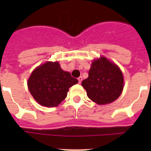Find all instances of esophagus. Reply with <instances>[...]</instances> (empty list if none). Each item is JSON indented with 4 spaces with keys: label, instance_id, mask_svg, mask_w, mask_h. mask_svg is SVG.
I'll use <instances>...</instances> for the list:
<instances>
[{
    "label": "esophagus",
    "instance_id": "obj_1",
    "mask_svg": "<svg viewBox=\"0 0 151 151\" xmlns=\"http://www.w3.org/2000/svg\"><path fill=\"white\" fill-rule=\"evenodd\" d=\"M78 83L81 84V82H82V77L80 76L79 78H78Z\"/></svg>",
    "mask_w": 151,
    "mask_h": 151
}]
</instances>
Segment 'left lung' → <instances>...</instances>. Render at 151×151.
I'll return each mask as SVG.
<instances>
[{"mask_svg":"<svg viewBox=\"0 0 151 151\" xmlns=\"http://www.w3.org/2000/svg\"><path fill=\"white\" fill-rule=\"evenodd\" d=\"M82 85L92 101L99 105L110 104L122 94L123 75L118 66L101 57L93 60L88 77Z\"/></svg>","mask_w":151,"mask_h":151,"instance_id":"left-lung-1","label":"left lung"}]
</instances>
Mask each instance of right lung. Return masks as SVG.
I'll return each instance as SVG.
<instances>
[{
    "instance_id": "add662e5",
    "label": "right lung",
    "mask_w": 151,
    "mask_h": 151,
    "mask_svg": "<svg viewBox=\"0 0 151 151\" xmlns=\"http://www.w3.org/2000/svg\"><path fill=\"white\" fill-rule=\"evenodd\" d=\"M78 82L63 71L58 62H46L32 73L27 83L31 94L39 104L54 107L66 98L69 88Z\"/></svg>"
}]
</instances>
